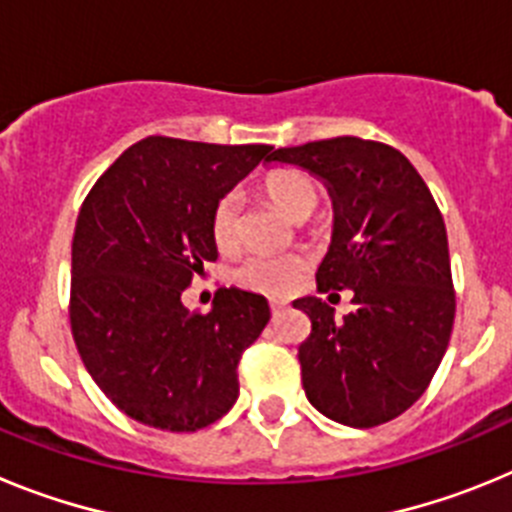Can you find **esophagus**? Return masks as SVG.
Instances as JSON below:
<instances>
[{"mask_svg":"<svg viewBox=\"0 0 512 512\" xmlns=\"http://www.w3.org/2000/svg\"><path fill=\"white\" fill-rule=\"evenodd\" d=\"M271 315H274V318H277V315H279V312H284V307H287V305H284V302H271Z\"/></svg>","mask_w":512,"mask_h":512,"instance_id":"obj_1","label":"esophagus"}]
</instances>
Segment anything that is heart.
Returning <instances> with one entry per match:
<instances>
[{
  "label": "heart",
  "mask_w": 512,
  "mask_h": 512,
  "mask_svg": "<svg viewBox=\"0 0 512 512\" xmlns=\"http://www.w3.org/2000/svg\"><path fill=\"white\" fill-rule=\"evenodd\" d=\"M264 189L292 220H305L320 202V184L302 169H274L266 174ZM241 194L225 192L212 205L210 233L220 251H230L241 233ZM305 259L297 253H253L235 269V282L251 292L282 297L300 284Z\"/></svg>",
  "instance_id": "b5f03b06"
}]
</instances>
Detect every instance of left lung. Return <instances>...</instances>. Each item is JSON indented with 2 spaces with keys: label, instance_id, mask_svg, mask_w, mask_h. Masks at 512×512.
<instances>
[{
  "label": "left lung",
  "instance_id": "1",
  "mask_svg": "<svg viewBox=\"0 0 512 512\" xmlns=\"http://www.w3.org/2000/svg\"><path fill=\"white\" fill-rule=\"evenodd\" d=\"M269 161L328 187L333 238L318 292H354L343 318L320 297L292 302L312 323L297 354L307 400L351 428L387 423L431 384L454 325L449 241L431 189L400 151L354 135L279 148Z\"/></svg>",
  "mask_w": 512,
  "mask_h": 512
}]
</instances>
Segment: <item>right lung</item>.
Wrapping results in <instances>:
<instances>
[{
	"instance_id": "1",
	"label": "right lung",
	"mask_w": 512,
	"mask_h": 512,
	"mask_svg": "<svg viewBox=\"0 0 512 512\" xmlns=\"http://www.w3.org/2000/svg\"><path fill=\"white\" fill-rule=\"evenodd\" d=\"M271 153L151 135L81 205L71 333L99 390L138 423L200 431L238 400V361L269 323V302L223 287L202 315L184 307L182 292L217 259L212 205Z\"/></svg>"
}]
</instances>
